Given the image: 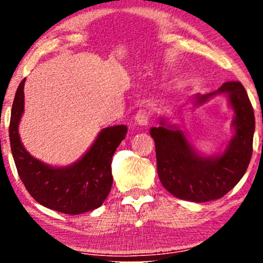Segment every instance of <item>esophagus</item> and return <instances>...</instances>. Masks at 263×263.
<instances>
[{
  "instance_id": "esophagus-1",
  "label": "esophagus",
  "mask_w": 263,
  "mask_h": 263,
  "mask_svg": "<svg viewBox=\"0 0 263 263\" xmlns=\"http://www.w3.org/2000/svg\"><path fill=\"white\" fill-rule=\"evenodd\" d=\"M149 119H151V112L147 110V108H141L135 116V121L137 122L138 125H142V126L147 125L149 121Z\"/></svg>"
}]
</instances>
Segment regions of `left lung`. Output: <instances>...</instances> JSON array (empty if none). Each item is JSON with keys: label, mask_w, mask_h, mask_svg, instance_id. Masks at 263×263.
I'll return each mask as SVG.
<instances>
[{"label": "left lung", "mask_w": 263, "mask_h": 263, "mask_svg": "<svg viewBox=\"0 0 263 263\" xmlns=\"http://www.w3.org/2000/svg\"><path fill=\"white\" fill-rule=\"evenodd\" d=\"M216 93H228L235 111L232 126L236 134L222 155L198 156L183 132L165 126L164 121L149 131L156 143L159 180L171 194L183 200L204 203L222 198L240 182L251 161L255 115L245 87L240 81H226L218 91L198 96L197 104Z\"/></svg>", "instance_id": "left-lung-1"}]
</instances>
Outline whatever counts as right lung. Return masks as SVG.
I'll return each instance as SVG.
<instances>
[{"label":"right lung","instance_id":"obj_1","mask_svg":"<svg viewBox=\"0 0 263 263\" xmlns=\"http://www.w3.org/2000/svg\"><path fill=\"white\" fill-rule=\"evenodd\" d=\"M25 80L21 81L11 111L10 142L16 168L29 194L45 208L78 215L99 208L112 185L111 162L119 144L125 140V125L100 132L85 156L65 168H53L27 152L18 135V123L25 108Z\"/></svg>","mask_w":263,"mask_h":263}]
</instances>
